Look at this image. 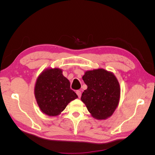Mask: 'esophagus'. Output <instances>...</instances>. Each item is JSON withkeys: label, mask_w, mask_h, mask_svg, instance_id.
<instances>
[{"label": "esophagus", "mask_w": 155, "mask_h": 155, "mask_svg": "<svg viewBox=\"0 0 155 155\" xmlns=\"http://www.w3.org/2000/svg\"><path fill=\"white\" fill-rule=\"evenodd\" d=\"M76 94H77V95L78 96V97L80 98L81 96V92L80 91H76Z\"/></svg>", "instance_id": "34e87169"}]
</instances>
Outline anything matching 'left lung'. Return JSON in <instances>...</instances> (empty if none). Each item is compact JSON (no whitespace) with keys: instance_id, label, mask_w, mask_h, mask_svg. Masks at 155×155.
Returning a JSON list of instances; mask_svg holds the SVG:
<instances>
[{"instance_id":"left-lung-1","label":"left lung","mask_w":155,"mask_h":155,"mask_svg":"<svg viewBox=\"0 0 155 155\" xmlns=\"http://www.w3.org/2000/svg\"><path fill=\"white\" fill-rule=\"evenodd\" d=\"M87 88L81 97L88 112L97 120H105L114 113L120 97V87L113 73L99 68L86 71L83 76Z\"/></svg>"}]
</instances>
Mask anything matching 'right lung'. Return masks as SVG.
I'll return each instance as SVG.
<instances>
[{"label": "right lung", "instance_id": "right-lung-1", "mask_svg": "<svg viewBox=\"0 0 155 155\" xmlns=\"http://www.w3.org/2000/svg\"><path fill=\"white\" fill-rule=\"evenodd\" d=\"M35 97L41 110L50 116H55L64 110L69 103L78 98L70 88L68 79L58 68L45 70L37 78Z\"/></svg>", "mask_w": 155, "mask_h": 155}]
</instances>
